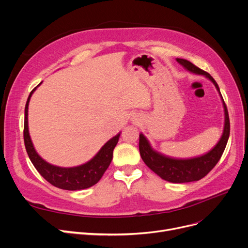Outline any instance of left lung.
Masks as SVG:
<instances>
[{
  "instance_id": "8db88e82",
  "label": "left lung",
  "mask_w": 248,
  "mask_h": 248,
  "mask_svg": "<svg viewBox=\"0 0 248 248\" xmlns=\"http://www.w3.org/2000/svg\"><path fill=\"white\" fill-rule=\"evenodd\" d=\"M177 61L184 66L190 72L201 74L206 76L207 78L214 83L215 87L217 88L220 96L222 97L220 93V89L217 82L214 80V78L204 70L200 69L199 67L195 66L193 63L186 59L177 58ZM223 107H224V113H225V123H224V129L223 134L217 145L207 154L200 155V157L192 158V159H173L166 157V155L155 152L152 149L150 142L146 139V137L140 134V154L142 161L151 169L153 172H155L162 179L172 182V183H188V182L198 181L204 178L208 173H209L212 169L216 166L218 161L220 160L221 155H222L225 147L227 145V140L230 134V123H229V115L228 110L226 108V104L222 98Z\"/></svg>"
}]
</instances>
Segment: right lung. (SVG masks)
Segmentation results:
<instances>
[{"label":"right lung","mask_w":248,"mask_h":248,"mask_svg":"<svg viewBox=\"0 0 248 248\" xmlns=\"http://www.w3.org/2000/svg\"><path fill=\"white\" fill-rule=\"evenodd\" d=\"M40 84L41 83H39L37 86ZM36 88L37 87L31 91L27 102H26L24 122V142L26 151H27L32 164L46 181L57 188L75 191L86 189L95 185L101 179L104 172L107 171V169L112 160V152L117 141H119L121 133L110 139L100 149L93 159H91L89 162L81 166L73 168H62L47 163L35 151L28 129V106L30 98Z\"/></svg>","instance_id":"1"}]
</instances>
